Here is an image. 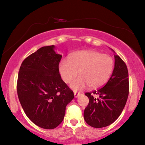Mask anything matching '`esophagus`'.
Wrapping results in <instances>:
<instances>
[{
  "mask_svg": "<svg viewBox=\"0 0 145 145\" xmlns=\"http://www.w3.org/2000/svg\"><path fill=\"white\" fill-rule=\"evenodd\" d=\"M80 95H81V93H77V92H74V97H75V98H77V97L80 96Z\"/></svg>",
  "mask_w": 145,
  "mask_h": 145,
  "instance_id": "esophagus-1",
  "label": "esophagus"
}]
</instances>
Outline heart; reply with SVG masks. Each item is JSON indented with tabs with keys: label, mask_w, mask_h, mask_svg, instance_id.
<instances>
[{
	"label": "heart",
	"mask_w": 145,
	"mask_h": 145,
	"mask_svg": "<svg viewBox=\"0 0 145 145\" xmlns=\"http://www.w3.org/2000/svg\"><path fill=\"white\" fill-rule=\"evenodd\" d=\"M113 70L112 57L93 50L74 52L69 59H62L59 65L61 77L66 83L80 72V77L72 80L70 84L74 91L82 90L88 86L91 89L101 87L107 82Z\"/></svg>",
	"instance_id": "1"
}]
</instances>
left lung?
Listing matches in <instances>:
<instances>
[{"label": "left lung", "instance_id": "obj_1", "mask_svg": "<svg viewBox=\"0 0 145 145\" xmlns=\"http://www.w3.org/2000/svg\"><path fill=\"white\" fill-rule=\"evenodd\" d=\"M114 68L107 84L101 89L85 95L89 103L84 112L89 126L99 128L112 124L123 111L129 93L128 68L118 55H114ZM97 95L95 99L93 95Z\"/></svg>", "mask_w": 145, "mask_h": 145}]
</instances>
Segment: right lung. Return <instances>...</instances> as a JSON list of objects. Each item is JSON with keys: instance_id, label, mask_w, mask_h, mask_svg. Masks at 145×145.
I'll use <instances>...</instances> for the list:
<instances>
[{"instance_id": "add662e5", "label": "right lung", "mask_w": 145, "mask_h": 145, "mask_svg": "<svg viewBox=\"0 0 145 145\" xmlns=\"http://www.w3.org/2000/svg\"><path fill=\"white\" fill-rule=\"evenodd\" d=\"M54 45L45 46L24 60L19 68L17 94L30 120L44 129L57 127L63 120L66 105L73 91L61 77L59 65L62 56Z\"/></svg>"}]
</instances>
